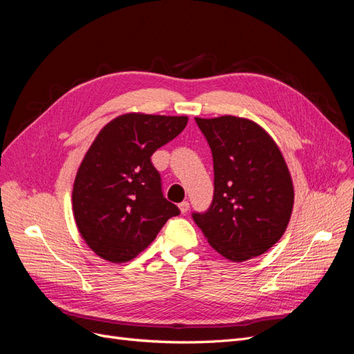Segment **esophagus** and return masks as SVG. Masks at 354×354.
<instances>
[{
  "label": "esophagus",
  "instance_id": "1",
  "mask_svg": "<svg viewBox=\"0 0 354 354\" xmlns=\"http://www.w3.org/2000/svg\"><path fill=\"white\" fill-rule=\"evenodd\" d=\"M178 208H180V211H181V214H186L187 211H189V202L187 201H183V202H181L180 203V205H178Z\"/></svg>",
  "mask_w": 354,
  "mask_h": 354
}]
</instances>
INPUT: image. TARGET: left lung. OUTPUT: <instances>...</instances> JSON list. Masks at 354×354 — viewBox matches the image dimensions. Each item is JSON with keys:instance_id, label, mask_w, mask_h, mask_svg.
Instances as JSON below:
<instances>
[{"instance_id": "8db88e82", "label": "left lung", "mask_w": 354, "mask_h": 354, "mask_svg": "<svg viewBox=\"0 0 354 354\" xmlns=\"http://www.w3.org/2000/svg\"><path fill=\"white\" fill-rule=\"evenodd\" d=\"M212 152L214 198L194 220L224 259L246 261L282 238L294 186L279 147L263 127L233 115L195 118Z\"/></svg>"}]
</instances>
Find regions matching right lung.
Segmentation results:
<instances>
[{
    "instance_id": "add662e5",
    "label": "right lung",
    "mask_w": 354,
    "mask_h": 354,
    "mask_svg": "<svg viewBox=\"0 0 354 354\" xmlns=\"http://www.w3.org/2000/svg\"><path fill=\"white\" fill-rule=\"evenodd\" d=\"M187 121V116L124 113L94 138L73 181L72 209L82 239L100 259H136L167 220L180 214L164 198L151 156Z\"/></svg>"
}]
</instances>
